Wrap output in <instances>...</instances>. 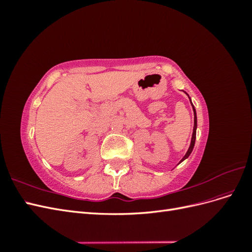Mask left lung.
Instances as JSON below:
<instances>
[{
    "label": "left lung",
    "mask_w": 252,
    "mask_h": 252,
    "mask_svg": "<svg viewBox=\"0 0 252 252\" xmlns=\"http://www.w3.org/2000/svg\"><path fill=\"white\" fill-rule=\"evenodd\" d=\"M190 102H191V100H190ZM191 104H192V103H191ZM193 112H194V125H193V132H192L191 143H190L189 149H188V151L186 152V155L184 156V158H182V161H184L185 158H187L190 156V154H191V151H192V149H193V147H194V143H195V133H196V114H195V109H194V107H193ZM182 161H181V162H182Z\"/></svg>",
    "instance_id": "left-lung-1"
}]
</instances>
